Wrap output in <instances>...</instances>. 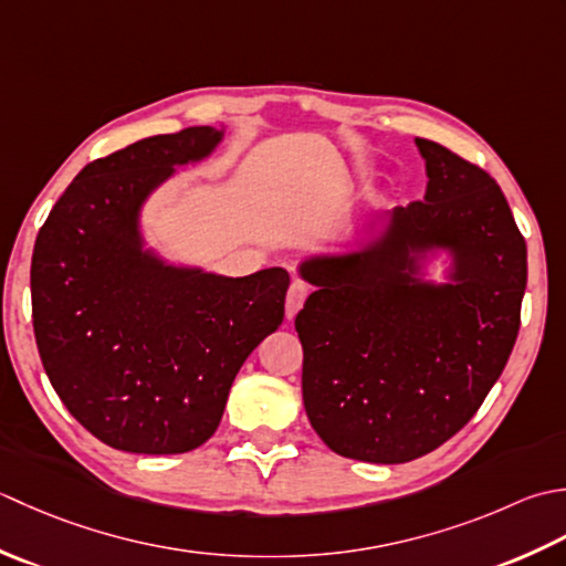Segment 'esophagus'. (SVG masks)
Masks as SVG:
<instances>
[{"mask_svg":"<svg viewBox=\"0 0 566 566\" xmlns=\"http://www.w3.org/2000/svg\"><path fill=\"white\" fill-rule=\"evenodd\" d=\"M307 295H310L307 283L295 281V283L291 285V291H287V297H285V317H287V319H293V317L297 315V310L303 307Z\"/></svg>","mask_w":566,"mask_h":566,"instance_id":"1","label":"esophagus"}]
</instances>
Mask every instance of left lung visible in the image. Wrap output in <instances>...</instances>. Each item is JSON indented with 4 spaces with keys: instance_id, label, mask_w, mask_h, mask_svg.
Masks as SVG:
<instances>
[{
    "instance_id": "obj_1",
    "label": "left lung",
    "mask_w": 566,
    "mask_h": 566,
    "mask_svg": "<svg viewBox=\"0 0 566 566\" xmlns=\"http://www.w3.org/2000/svg\"><path fill=\"white\" fill-rule=\"evenodd\" d=\"M428 168L424 200L396 207L371 247L315 256V285L295 317L303 402L332 452L402 464L474 418L521 329L527 247L486 170L415 138ZM449 248L454 284L413 279L412 252Z\"/></svg>"
}]
</instances>
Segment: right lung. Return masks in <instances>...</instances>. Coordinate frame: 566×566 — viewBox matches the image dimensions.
<instances>
[{
	"label": "right lung",
	"mask_w": 566,
	"mask_h": 566,
	"mask_svg": "<svg viewBox=\"0 0 566 566\" xmlns=\"http://www.w3.org/2000/svg\"><path fill=\"white\" fill-rule=\"evenodd\" d=\"M219 138L212 126H190L92 160L33 247L45 374L73 418L122 452L182 454L210 440L241 364L285 315L283 269L224 279L142 249L144 200Z\"/></svg>",
	"instance_id": "obj_1"
}]
</instances>
